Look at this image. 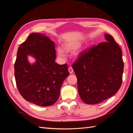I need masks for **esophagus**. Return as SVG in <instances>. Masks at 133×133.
I'll list each match as a JSON object with an SVG mask.
<instances>
[{
	"label": "esophagus",
	"instance_id": "1",
	"mask_svg": "<svg viewBox=\"0 0 133 133\" xmlns=\"http://www.w3.org/2000/svg\"><path fill=\"white\" fill-rule=\"evenodd\" d=\"M68 71H69V73L70 74H71L73 73V68H72L71 66H70L69 68H68Z\"/></svg>",
	"mask_w": 133,
	"mask_h": 133
}]
</instances>
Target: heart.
Masks as SVG:
<instances>
[{
	"instance_id": "obj_1",
	"label": "heart",
	"mask_w": 133,
	"mask_h": 133,
	"mask_svg": "<svg viewBox=\"0 0 133 133\" xmlns=\"http://www.w3.org/2000/svg\"><path fill=\"white\" fill-rule=\"evenodd\" d=\"M65 48L66 50H69V51H72V50H74V49H75L74 47L70 46H65ZM58 54L59 55V56H60V57H64V51L61 49V48H58Z\"/></svg>"
}]
</instances>
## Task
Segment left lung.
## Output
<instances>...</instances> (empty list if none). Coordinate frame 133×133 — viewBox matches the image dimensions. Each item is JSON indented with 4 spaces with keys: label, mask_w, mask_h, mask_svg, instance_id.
<instances>
[{
    "label": "left lung",
    "mask_w": 133,
    "mask_h": 133,
    "mask_svg": "<svg viewBox=\"0 0 133 133\" xmlns=\"http://www.w3.org/2000/svg\"><path fill=\"white\" fill-rule=\"evenodd\" d=\"M105 37L107 42L80 52L72 65L79 95L88 104H98L110 98L122 83L121 48L111 35L106 34Z\"/></svg>",
    "instance_id": "left-lung-1"
}]
</instances>
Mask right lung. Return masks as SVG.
I'll list each match as a JSON object with an SVG mask.
<instances>
[{
  "label": "right lung",
  "instance_id": "obj_1",
  "mask_svg": "<svg viewBox=\"0 0 133 133\" xmlns=\"http://www.w3.org/2000/svg\"><path fill=\"white\" fill-rule=\"evenodd\" d=\"M53 42L44 34L31 33L18 48L14 64L16 84L20 94L35 105H53L59 98L64 80L69 75L68 65H59ZM36 59L31 65L27 55Z\"/></svg>",
  "mask_w": 133,
  "mask_h": 133
}]
</instances>
